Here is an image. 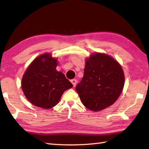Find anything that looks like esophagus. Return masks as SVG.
<instances>
[{
    "mask_svg": "<svg viewBox=\"0 0 149 149\" xmlns=\"http://www.w3.org/2000/svg\"><path fill=\"white\" fill-rule=\"evenodd\" d=\"M71 83L73 84V85H74V87H75V85H76V84H77V80L76 79H72L71 80Z\"/></svg>",
    "mask_w": 149,
    "mask_h": 149,
    "instance_id": "esophagus-1",
    "label": "esophagus"
}]
</instances>
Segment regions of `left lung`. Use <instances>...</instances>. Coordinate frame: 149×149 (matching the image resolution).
<instances>
[{"mask_svg": "<svg viewBox=\"0 0 149 149\" xmlns=\"http://www.w3.org/2000/svg\"><path fill=\"white\" fill-rule=\"evenodd\" d=\"M124 81V73L119 62L107 54L96 52L86 58L84 75L75 89L83 104L97 112L116 101Z\"/></svg>", "mask_w": 149, "mask_h": 149, "instance_id": "obj_1", "label": "left lung"}]
</instances>
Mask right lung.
Segmentation results:
<instances>
[{
	"mask_svg": "<svg viewBox=\"0 0 149 149\" xmlns=\"http://www.w3.org/2000/svg\"><path fill=\"white\" fill-rule=\"evenodd\" d=\"M58 59L50 53L35 58L22 79V89L27 99L37 107L49 109L56 106L65 90L73 87L56 68Z\"/></svg>",
	"mask_w": 149,
	"mask_h": 149,
	"instance_id": "add662e5",
	"label": "right lung"
}]
</instances>
